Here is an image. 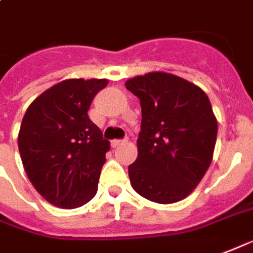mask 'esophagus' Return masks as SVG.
Instances as JSON below:
<instances>
[{
  "label": "esophagus",
  "instance_id": "esophagus-1",
  "mask_svg": "<svg viewBox=\"0 0 253 253\" xmlns=\"http://www.w3.org/2000/svg\"><path fill=\"white\" fill-rule=\"evenodd\" d=\"M125 143H126V140H113V141H112V145L116 148V147H120V145L125 144Z\"/></svg>",
  "mask_w": 253,
  "mask_h": 253
}]
</instances>
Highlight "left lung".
<instances>
[{
  "label": "left lung",
  "mask_w": 253,
  "mask_h": 253,
  "mask_svg": "<svg viewBox=\"0 0 253 253\" xmlns=\"http://www.w3.org/2000/svg\"><path fill=\"white\" fill-rule=\"evenodd\" d=\"M140 99L137 159L129 166L133 190L156 204L185 200L213 160L217 119L204 90L174 74L152 71L125 82Z\"/></svg>",
  "instance_id": "8db88e82"
}]
</instances>
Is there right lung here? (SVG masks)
I'll return each instance as SVG.
<instances>
[{
    "label": "right lung",
    "mask_w": 253,
    "mask_h": 253,
    "mask_svg": "<svg viewBox=\"0 0 253 253\" xmlns=\"http://www.w3.org/2000/svg\"><path fill=\"white\" fill-rule=\"evenodd\" d=\"M108 79H66L29 105L18 132V151L39 194L60 209L84 206L97 194L110 143L87 110Z\"/></svg>",
    "instance_id": "add662e5"
}]
</instances>
